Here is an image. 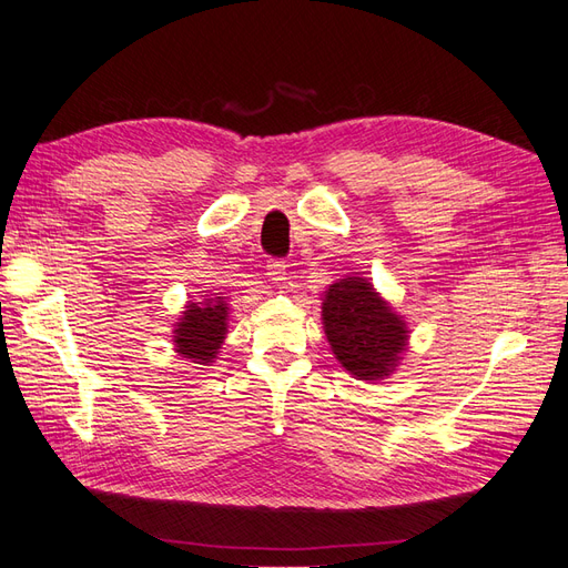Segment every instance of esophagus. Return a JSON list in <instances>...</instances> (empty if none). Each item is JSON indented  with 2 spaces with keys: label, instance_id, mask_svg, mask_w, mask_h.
Masks as SVG:
<instances>
[{
  "label": "esophagus",
  "instance_id": "obj_1",
  "mask_svg": "<svg viewBox=\"0 0 568 568\" xmlns=\"http://www.w3.org/2000/svg\"><path fill=\"white\" fill-rule=\"evenodd\" d=\"M267 277L272 280V282H284L286 280V263L284 261H280V257H272V261H267Z\"/></svg>",
  "mask_w": 568,
  "mask_h": 568
}]
</instances>
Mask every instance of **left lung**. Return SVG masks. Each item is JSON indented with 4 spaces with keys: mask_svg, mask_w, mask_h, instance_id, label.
<instances>
[{
    "mask_svg": "<svg viewBox=\"0 0 568 568\" xmlns=\"http://www.w3.org/2000/svg\"><path fill=\"white\" fill-rule=\"evenodd\" d=\"M322 320L338 363L365 382L390 374L405 351V322L363 277L329 286L322 303Z\"/></svg>",
    "mask_w": 568,
    "mask_h": 568,
    "instance_id": "8db88e82",
    "label": "left lung"
}]
</instances>
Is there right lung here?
<instances>
[{
    "mask_svg": "<svg viewBox=\"0 0 568 568\" xmlns=\"http://www.w3.org/2000/svg\"><path fill=\"white\" fill-rule=\"evenodd\" d=\"M182 322L175 329L178 353L192 363H213L222 338L227 334V303L205 298V303H189Z\"/></svg>",
    "mask_w": 568,
    "mask_h": 568,
    "instance_id": "right-lung-1",
    "label": "right lung"
}]
</instances>
